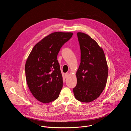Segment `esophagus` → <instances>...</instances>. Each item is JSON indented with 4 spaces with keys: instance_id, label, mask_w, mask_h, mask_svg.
Here are the masks:
<instances>
[{
    "instance_id": "esophagus-1",
    "label": "esophagus",
    "mask_w": 131,
    "mask_h": 131,
    "mask_svg": "<svg viewBox=\"0 0 131 131\" xmlns=\"http://www.w3.org/2000/svg\"><path fill=\"white\" fill-rule=\"evenodd\" d=\"M68 75H69V73L68 72H67V73H65V78H67Z\"/></svg>"
}]
</instances>
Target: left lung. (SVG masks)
I'll return each mask as SVG.
<instances>
[{"label": "left lung", "instance_id": "obj_1", "mask_svg": "<svg viewBox=\"0 0 131 131\" xmlns=\"http://www.w3.org/2000/svg\"><path fill=\"white\" fill-rule=\"evenodd\" d=\"M81 62L76 72L77 85L73 89L76 99L89 103L98 98L106 86L108 66L103 49L88 35L77 32Z\"/></svg>", "mask_w": 131, "mask_h": 131}]
</instances>
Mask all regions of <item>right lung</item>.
Segmentation results:
<instances>
[{"label": "right lung", "mask_w": 131, "mask_h": 131, "mask_svg": "<svg viewBox=\"0 0 131 131\" xmlns=\"http://www.w3.org/2000/svg\"><path fill=\"white\" fill-rule=\"evenodd\" d=\"M72 32H54L45 37L32 48L25 64V76L32 95L39 102L49 103L59 97L63 77L58 54Z\"/></svg>", "instance_id": "add662e5"}]
</instances>
